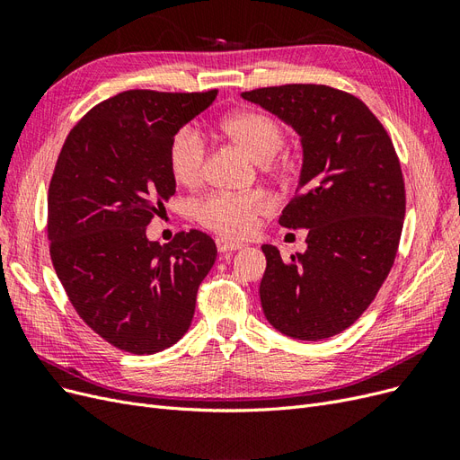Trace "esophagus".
I'll return each instance as SVG.
<instances>
[{
	"instance_id": "1",
	"label": "esophagus",
	"mask_w": 460,
	"mask_h": 460,
	"mask_svg": "<svg viewBox=\"0 0 460 460\" xmlns=\"http://www.w3.org/2000/svg\"><path fill=\"white\" fill-rule=\"evenodd\" d=\"M243 245L242 243H238V242H232V240H228V238H217V249H218V253H225V255H230V253H234V252H238V249H242Z\"/></svg>"
}]
</instances>
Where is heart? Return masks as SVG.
I'll return each instance as SVG.
<instances>
[{
	"label": "heart",
	"mask_w": 460,
	"mask_h": 460,
	"mask_svg": "<svg viewBox=\"0 0 460 460\" xmlns=\"http://www.w3.org/2000/svg\"><path fill=\"white\" fill-rule=\"evenodd\" d=\"M220 130L238 144L259 164L270 163L286 144L282 124L264 111L243 109L222 119ZM207 146L196 127L180 128L169 147V166L174 180L182 186H198L205 174ZM272 203L261 191L253 193H211L193 203V217L203 226L230 238H242L255 228L259 217L270 213Z\"/></svg>",
	"instance_id": "obj_1"
}]
</instances>
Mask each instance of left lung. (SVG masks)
Segmentation results:
<instances>
[{
	"label": "left lung",
	"instance_id": "obj_1",
	"mask_svg": "<svg viewBox=\"0 0 460 460\" xmlns=\"http://www.w3.org/2000/svg\"><path fill=\"white\" fill-rule=\"evenodd\" d=\"M299 136L297 196L280 225L309 230L307 252L284 261L264 243L262 313L284 336L318 341L349 328L394 267L405 182L392 140L355 95L318 84L242 93Z\"/></svg>",
	"mask_w": 460,
	"mask_h": 460
}]
</instances>
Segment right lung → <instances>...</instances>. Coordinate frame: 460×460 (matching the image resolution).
Returning <instances> with one entry per match:
<instances>
[{
    "label": "right lung",
    "mask_w": 460,
    "mask_h": 460,
    "mask_svg": "<svg viewBox=\"0 0 460 460\" xmlns=\"http://www.w3.org/2000/svg\"><path fill=\"white\" fill-rule=\"evenodd\" d=\"M217 90H128L95 105L66 136L48 193L53 269L80 318L111 345L153 355L174 345L196 313L217 259L199 230L166 245L147 225L176 191L174 134L213 105Z\"/></svg>",
    "instance_id": "1"
}]
</instances>
